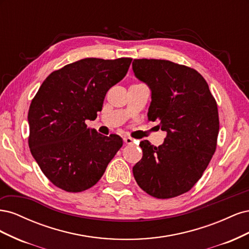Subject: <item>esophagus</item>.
Masks as SVG:
<instances>
[{
	"label": "esophagus",
	"mask_w": 249,
	"mask_h": 249,
	"mask_svg": "<svg viewBox=\"0 0 249 249\" xmlns=\"http://www.w3.org/2000/svg\"><path fill=\"white\" fill-rule=\"evenodd\" d=\"M135 140L133 139V138H131V137H124V142L125 143V144H133V142H134Z\"/></svg>",
	"instance_id": "esophagus-1"
}]
</instances>
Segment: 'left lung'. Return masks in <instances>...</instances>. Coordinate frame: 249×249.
Instances as JSON below:
<instances>
[{
	"instance_id": "8db88e82",
	"label": "left lung",
	"mask_w": 249,
	"mask_h": 249,
	"mask_svg": "<svg viewBox=\"0 0 249 249\" xmlns=\"http://www.w3.org/2000/svg\"><path fill=\"white\" fill-rule=\"evenodd\" d=\"M132 67L150 90L148 119L166 132L159 146L140 142L143 156L133 167L134 178L154 197H176L196 184L215 153L216 101L206 80L190 67L158 59H135Z\"/></svg>"
}]
</instances>
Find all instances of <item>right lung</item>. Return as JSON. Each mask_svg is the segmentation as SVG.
Segmentation results:
<instances>
[{
    "label": "right lung",
    "instance_id": "add662e5",
    "mask_svg": "<svg viewBox=\"0 0 249 249\" xmlns=\"http://www.w3.org/2000/svg\"><path fill=\"white\" fill-rule=\"evenodd\" d=\"M131 62L132 58H85L67 64L44 80L30 105V150L60 189H89L123 146L118 135L104 136L85 120L102 110L107 91L125 77Z\"/></svg>",
    "mask_w": 249,
    "mask_h": 249
}]
</instances>
